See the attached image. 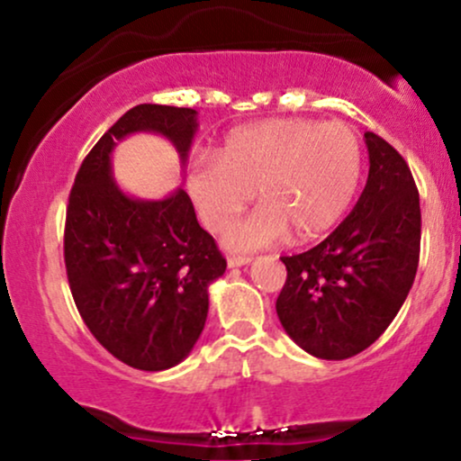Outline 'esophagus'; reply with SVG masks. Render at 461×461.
Returning <instances> with one entry per match:
<instances>
[{"label":"esophagus","mask_w":461,"mask_h":461,"mask_svg":"<svg viewBox=\"0 0 461 461\" xmlns=\"http://www.w3.org/2000/svg\"><path fill=\"white\" fill-rule=\"evenodd\" d=\"M251 262V258L249 256H230L227 258V267L230 268H236V267H245V264Z\"/></svg>","instance_id":"1"}]
</instances>
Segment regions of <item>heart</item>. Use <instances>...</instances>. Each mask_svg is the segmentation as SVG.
<instances>
[{"instance_id": "b5f03b06", "label": "heart", "mask_w": 461, "mask_h": 461, "mask_svg": "<svg viewBox=\"0 0 461 461\" xmlns=\"http://www.w3.org/2000/svg\"><path fill=\"white\" fill-rule=\"evenodd\" d=\"M359 176L362 145L351 125L288 116L230 131L216 158L190 168L186 188L212 231L234 223L256 190L262 208L225 238L231 251H253L288 230L294 240L325 234L351 205Z\"/></svg>"}]
</instances>
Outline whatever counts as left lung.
Here are the masks:
<instances>
[{
	"mask_svg": "<svg viewBox=\"0 0 461 461\" xmlns=\"http://www.w3.org/2000/svg\"><path fill=\"white\" fill-rule=\"evenodd\" d=\"M368 179L353 212L321 245L284 256L282 327L310 356L347 359L394 321L420 256V199L410 167L382 136L366 131Z\"/></svg>",
	"mask_w": 461,
	"mask_h": 461,
	"instance_id": "left-lung-1",
	"label": "left lung"
}]
</instances>
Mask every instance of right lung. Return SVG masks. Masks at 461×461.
Wrapping results in <instances>:
<instances>
[{
    "label": "right lung",
    "mask_w": 461,
    "mask_h": 461,
    "mask_svg": "<svg viewBox=\"0 0 461 461\" xmlns=\"http://www.w3.org/2000/svg\"><path fill=\"white\" fill-rule=\"evenodd\" d=\"M139 131L164 136L184 164L197 110L140 104L97 140L68 194L65 264L79 316L99 345L131 368L167 370L199 340L208 285L227 262L182 188L134 199L116 186V142Z\"/></svg>",
    "instance_id": "add662e5"
}]
</instances>
